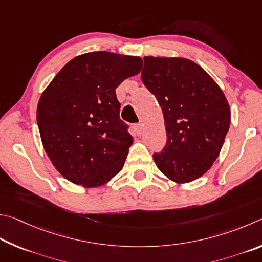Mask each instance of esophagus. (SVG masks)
Masks as SVG:
<instances>
[{
  "label": "esophagus",
  "mask_w": 262,
  "mask_h": 262,
  "mask_svg": "<svg viewBox=\"0 0 262 262\" xmlns=\"http://www.w3.org/2000/svg\"><path fill=\"white\" fill-rule=\"evenodd\" d=\"M135 128H136V132H137V135H138V136H140L144 132V125H143V124H137V125L135 126Z\"/></svg>",
  "instance_id": "1"
}]
</instances>
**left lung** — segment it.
<instances>
[{"mask_svg": "<svg viewBox=\"0 0 262 262\" xmlns=\"http://www.w3.org/2000/svg\"><path fill=\"white\" fill-rule=\"evenodd\" d=\"M141 79L161 105L167 144L153 159L169 180L183 184L213 166L230 126L222 90L198 64L182 57H144Z\"/></svg>", "mask_w": 262, "mask_h": 262, "instance_id": "1", "label": "left lung"}]
</instances>
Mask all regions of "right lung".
<instances>
[{
  "label": "right lung",
  "instance_id": "right-lung-1",
  "mask_svg": "<svg viewBox=\"0 0 262 262\" xmlns=\"http://www.w3.org/2000/svg\"><path fill=\"white\" fill-rule=\"evenodd\" d=\"M143 59L93 52L67 63L43 91L36 121L46 153L75 184L103 185L122 170L134 138L119 118L116 92Z\"/></svg>",
  "mask_w": 262,
  "mask_h": 262
}]
</instances>
